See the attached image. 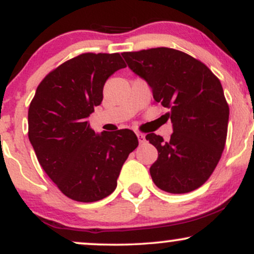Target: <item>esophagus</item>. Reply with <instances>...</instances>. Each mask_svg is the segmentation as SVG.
<instances>
[{"mask_svg":"<svg viewBox=\"0 0 254 254\" xmlns=\"http://www.w3.org/2000/svg\"><path fill=\"white\" fill-rule=\"evenodd\" d=\"M136 135H137V138H138V142H139V144L144 143V142H145V136L143 135V133H141V132H137Z\"/></svg>","mask_w":254,"mask_h":254,"instance_id":"esophagus-1","label":"esophagus"}]
</instances>
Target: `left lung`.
I'll use <instances>...</instances> for the list:
<instances>
[{"instance_id":"obj_1","label":"left lung","mask_w":254,"mask_h":254,"mask_svg":"<svg viewBox=\"0 0 254 254\" xmlns=\"http://www.w3.org/2000/svg\"><path fill=\"white\" fill-rule=\"evenodd\" d=\"M129 68L153 89L155 103L167 107L173 133L168 141L145 136L157 149L150 176L159 189L188 193L210 178L226 145L229 106L216 75L197 58L170 48L124 52Z\"/></svg>"}]
</instances>
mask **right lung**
Here are the masks:
<instances>
[{
    "mask_svg": "<svg viewBox=\"0 0 254 254\" xmlns=\"http://www.w3.org/2000/svg\"><path fill=\"white\" fill-rule=\"evenodd\" d=\"M125 66L119 54H81L49 72L30 104L28 138L38 161L72 200L97 202L112 193L138 145L133 131L98 135L87 121L103 101L107 78Z\"/></svg>",
    "mask_w": 254,
    "mask_h": 254,
    "instance_id": "obj_1",
    "label": "right lung"
}]
</instances>
